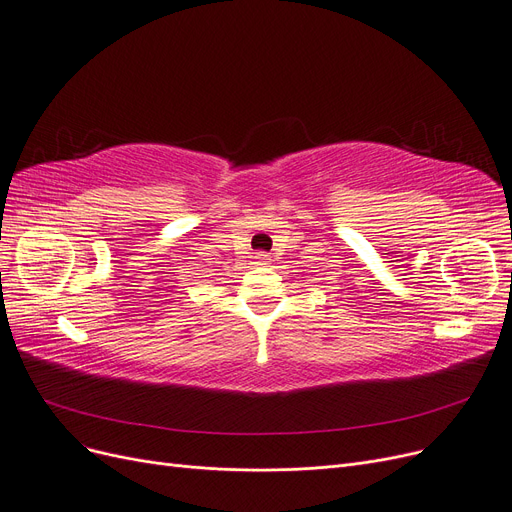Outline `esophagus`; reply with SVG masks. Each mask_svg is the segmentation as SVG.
Wrapping results in <instances>:
<instances>
[{
	"label": "esophagus",
	"mask_w": 512,
	"mask_h": 512,
	"mask_svg": "<svg viewBox=\"0 0 512 512\" xmlns=\"http://www.w3.org/2000/svg\"><path fill=\"white\" fill-rule=\"evenodd\" d=\"M265 257H267L265 253H257V255H255V259H257V261H265Z\"/></svg>",
	"instance_id": "1"
}]
</instances>
